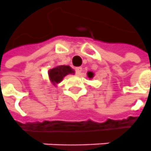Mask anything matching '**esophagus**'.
Wrapping results in <instances>:
<instances>
[{"label": "esophagus", "mask_w": 151, "mask_h": 151, "mask_svg": "<svg viewBox=\"0 0 151 151\" xmlns=\"http://www.w3.org/2000/svg\"><path fill=\"white\" fill-rule=\"evenodd\" d=\"M75 71H76V74L77 76H79V75H81V71H82V68L81 67H76V68L75 69Z\"/></svg>", "instance_id": "34e87169"}]
</instances>
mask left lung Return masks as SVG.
Masks as SVG:
<instances>
[{"instance_id": "1", "label": "left lung", "mask_w": 151, "mask_h": 151, "mask_svg": "<svg viewBox=\"0 0 151 151\" xmlns=\"http://www.w3.org/2000/svg\"><path fill=\"white\" fill-rule=\"evenodd\" d=\"M87 76L90 78H92V77H93V76H94V74H93V72H91V71H89V72L87 73Z\"/></svg>"}]
</instances>
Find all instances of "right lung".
Masks as SVG:
<instances>
[{
	"instance_id": "1",
	"label": "right lung",
	"mask_w": 151,
	"mask_h": 151,
	"mask_svg": "<svg viewBox=\"0 0 151 151\" xmlns=\"http://www.w3.org/2000/svg\"><path fill=\"white\" fill-rule=\"evenodd\" d=\"M74 73L72 69L68 65H59L57 67L51 69L49 70V76L51 82L54 85L60 82L66 75Z\"/></svg>"
}]
</instances>
